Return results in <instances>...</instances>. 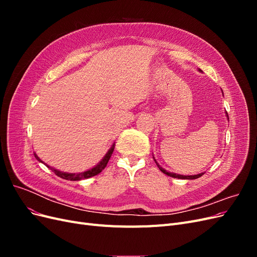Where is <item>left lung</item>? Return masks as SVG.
<instances>
[{
    "mask_svg": "<svg viewBox=\"0 0 257 257\" xmlns=\"http://www.w3.org/2000/svg\"><path fill=\"white\" fill-rule=\"evenodd\" d=\"M227 118H228V115H227ZM153 159H154V158H153ZM154 161H155V163H157L158 167L160 168V170H161V172H162L163 174H165V175H167V176H169V177H173V178H177V179H188V180H193V179H197V178H199V177H201V176L204 175V173H200V174H198V175H194V176H182V175H178V174H174V173H169V172H167V170H165L164 168H162V167L158 164L157 160L154 159Z\"/></svg>",
    "mask_w": 257,
    "mask_h": 257,
    "instance_id": "1",
    "label": "left lung"
}]
</instances>
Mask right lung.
I'll list each match as a JSON object with an SVG mask.
<instances>
[{"label":"right lung","instance_id":"obj_1","mask_svg":"<svg viewBox=\"0 0 257 257\" xmlns=\"http://www.w3.org/2000/svg\"><path fill=\"white\" fill-rule=\"evenodd\" d=\"M113 149H114V145H112V147L110 148L109 150H108V152L106 153L105 157L103 158V160L100 161L98 164L96 166H94L93 168L87 170V172H83V173H79V174H68V173H63V172H60V170L58 169H54V168H51L47 165V167H49L50 169H52V172H54V174H56L58 177L62 178V179H65V180H71V181H78V180H81V179H88V178H91L93 176H96L98 175L102 170L107 166V163L108 161H109L111 154L113 152ZM35 158L38 162L41 163H44L40 158L37 157V155L34 153ZM45 164V163H44ZM46 165V164H45Z\"/></svg>","mask_w":257,"mask_h":257}]
</instances>
